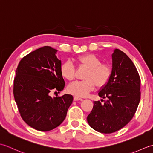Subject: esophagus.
<instances>
[{"mask_svg": "<svg viewBox=\"0 0 153 153\" xmlns=\"http://www.w3.org/2000/svg\"><path fill=\"white\" fill-rule=\"evenodd\" d=\"M73 99L74 101H78V100H82V98H81L79 96H74L73 97Z\"/></svg>", "mask_w": 153, "mask_h": 153, "instance_id": "obj_1", "label": "esophagus"}]
</instances>
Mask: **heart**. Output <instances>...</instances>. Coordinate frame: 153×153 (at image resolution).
<instances>
[{
	"instance_id": "b5f03b06",
	"label": "heart",
	"mask_w": 153,
	"mask_h": 153,
	"mask_svg": "<svg viewBox=\"0 0 153 153\" xmlns=\"http://www.w3.org/2000/svg\"><path fill=\"white\" fill-rule=\"evenodd\" d=\"M79 67H85L87 71L81 81H75L68 86L67 91L73 95L85 96L98 87L104 86L110 80L112 73V68L108 63H102L100 59L94 54L80 55L76 59ZM61 76L65 79L72 81L75 77V68L71 61H67L61 65L60 68Z\"/></svg>"
}]
</instances>
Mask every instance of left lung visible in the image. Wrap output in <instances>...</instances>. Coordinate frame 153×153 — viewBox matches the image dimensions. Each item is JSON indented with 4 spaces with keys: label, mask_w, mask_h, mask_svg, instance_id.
Listing matches in <instances>:
<instances>
[{
    "label": "left lung",
    "mask_w": 153,
    "mask_h": 153,
    "mask_svg": "<svg viewBox=\"0 0 153 153\" xmlns=\"http://www.w3.org/2000/svg\"><path fill=\"white\" fill-rule=\"evenodd\" d=\"M110 80L98 92L106 98L104 104L94 101L87 117L90 126L102 133H111L123 128L132 119L141 98V79L132 61L125 53L114 49ZM101 100V101H102Z\"/></svg>",
    "instance_id": "8db88e82"
}]
</instances>
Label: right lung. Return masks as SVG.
<instances>
[{
	"instance_id": "right-lung-1",
	"label": "right lung",
	"mask_w": 153,
	"mask_h": 153,
	"mask_svg": "<svg viewBox=\"0 0 153 153\" xmlns=\"http://www.w3.org/2000/svg\"><path fill=\"white\" fill-rule=\"evenodd\" d=\"M57 51L49 46L37 49L22 59L16 70L13 93L20 116L40 131L58 127L73 100L68 94L51 97L53 92L59 93L65 86Z\"/></svg>"
}]
</instances>
